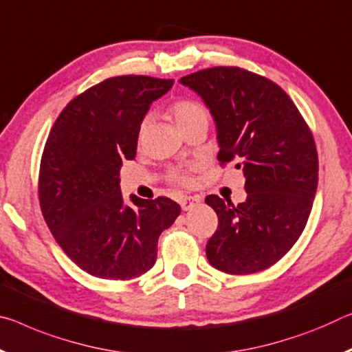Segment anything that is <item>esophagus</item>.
<instances>
[{"instance_id": "obj_1", "label": "esophagus", "mask_w": 352, "mask_h": 352, "mask_svg": "<svg viewBox=\"0 0 352 352\" xmlns=\"http://www.w3.org/2000/svg\"><path fill=\"white\" fill-rule=\"evenodd\" d=\"M200 200H202V199H200L199 196H185V197L180 199V205H182V208L186 211L189 208H192L194 205H197Z\"/></svg>"}]
</instances>
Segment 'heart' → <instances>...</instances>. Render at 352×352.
I'll use <instances>...</instances> for the list:
<instances>
[{
	"label": "heart",
	"mask_w": 352,
	"mask_h": 352,
	"mask_svg": "<svg viewBox=\"0 0 352 352\" xmlns=\"http://www.w3.org/2000/svg\"><path fill=\"white\" fill-rule=\"evenodd\" d=\"M172 114L175 117V122L177 125L182 128H186L188 125L191 124H196V122L200 120H206L208 122V113H206V109L204 108L202 104L197 103L196 100H191V98H182V100H177V102L172 104ZM146 126H147V119L142 120L141 126H139V139L142 138L144 131H146ZM170 178L174 180L178 185H189L191 183V175H189V172L183 170V169H174L170 172Z\"/></svg>",
	"instance_id": "1"
}]
</instances>
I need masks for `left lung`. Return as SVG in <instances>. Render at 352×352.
<instances>
[{
	"label": "left lung",
	"instance_id": "left-lung-1",
	"mask_svg": "<svg viewBox=\"0 0 352 352\" xmlns=\"http://www.w3.org/2000/svg\"><path fill=\"white\" fill-rule=\"evenodd\" d=\"M213 116L221 164L236 161L248 197L233 205L211 194L217 230L206 258L227 274H254L277 263L302 233L318 186V153L309 125L280 86L239 67L180 78Z\"/></svg>",
	"mask_w": 352,
	"mask_h": 352
}]
</instances>
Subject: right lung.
Listing matches in <instances>:
<instances>
[{
  "label": "right lung",
  "instance_id": "1",
  "mask_svg": "<svg viewBox=\"0 0 352 352\" xmlns=\"http://www.w3.org/2000/svg\"><path fill=\"white\" fill-rule=\"evenodd\" d=\"M174 80L108 78L65 106L43 148L38 200L67 256L91 276L130 280L155 265L161 232L180 214L167 197L120 192V167L136 156L139 126Z\"/></svg>",
  "mask_w": 352,
  "mask_h": 352
}]
</instances>
